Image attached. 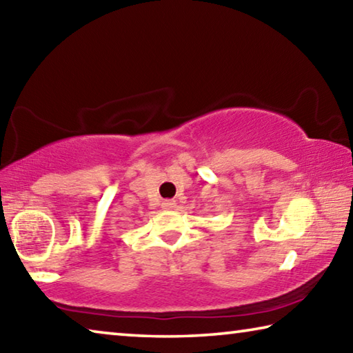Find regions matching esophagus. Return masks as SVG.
Wrapping results in <instances>:
<instances>
[{
	"label": "esophagus",
	"mask_w": 353,
	"mask_h": 353,
	"mask_svg": "<svg viewBox=\"0 0 353 353\" xmlns=\"http://www.w3.org/2000/svg\"><path fill=\"white\" fill-rule=\"evenodd\" d=\"M176 207V201L172 199H166L162 202V208H165V210H171V208Z\"/></svg>",
	"instance_id": "obj_1"
}]
</instances>
